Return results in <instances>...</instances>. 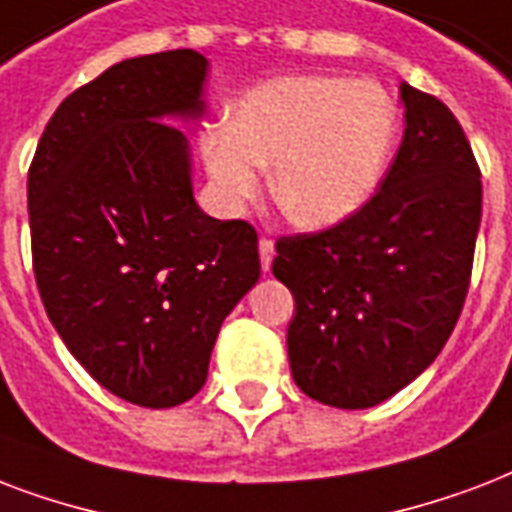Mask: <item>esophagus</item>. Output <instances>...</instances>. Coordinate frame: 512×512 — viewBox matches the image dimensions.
I'll return each mask as SVG.
<instances>
[{"mask_svg": "<svg viewBox=\"0 0 512 512\" xmlns=\"http://www.w3.org/2000/svg\"><path fill=\"white\" fill-rule=\"evenodd\" d=\"M259 253H261V269L269 272L272 267V259H275V243H272V237L261 235L259 237Z\"/></svg>", "mask_w": 512, "mask_h": 512, "instance_id": "34e87169", "label": "esophagus"}]
</instances>
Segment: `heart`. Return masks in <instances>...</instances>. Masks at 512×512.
<instances>
[{"label":"heart","mask_w":512,"mask_h":512,"mask_svg":"<svg viewBox=\"0 0 512 512\" xmlns=\"http://www.w3.org/2000/svg\"><path fill=\"white\" fill-rule=\"evenodd\" d=\"M398 112L382 85L334 74H291L240 98L229 122L202 133L200 152L221 208L269 189L299 227H331L358 211L390 162Z\"/></svg>","instance_id":"b5f03b06"}]
</instances>
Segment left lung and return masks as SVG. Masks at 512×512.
I'll return each mask as SVG.
<instances>
[{
    "label": "left lung",
    "instance_id": "left-lung-1",
    "mask_svg": "<svg viewBox=\"0 0 512 512\" xmlns=\"http://www.w3.org/2000/svg\"><path fill=\"white\" fill-rule=\"evenodd\" d=\"M406 133L382 184L334 227L277 237L293 293V382L336 408L382 403L425 371L465 307L481 168L441 98L400 82Z\"/></svg>",
    "mask_w": 512,
    "mask_h": 512
}]
</instances>
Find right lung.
<instances>
[{
    "label": "right lung",
    "mask_w": 512,
    "mask_h": 512,
    "mask_svg": "<svg viewBox=\"0 0 512 512\" xmlns=\"http://www.w3.org/2000/svg\"><path fill=\"white\" fill-rule=\"evenodd\" d=\"M208 61L114 63L47 122L29 165L31 264L47 318L95 382L144 408L200 390L232 307L259 280V237L205 216L184 133Z\"/></svg>",
    "instance_id": "right-lung-1"
}]
</instances>
